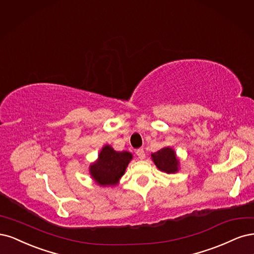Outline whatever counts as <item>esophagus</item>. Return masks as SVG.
I'll return each mask as SVG.
<instances>
[{
	"instance_id": "1",
	"label": "esophagus",
	"mask_w": 254,
	"mask_h": 254,
	"mask_svg": "<svg viewBox=\"0 0 254 254\" xmlns=\"http://www.w3.org/2000/svg\"><path fill=\"white\" fill-rule=\"evenodd\" d=\"M136 154L139 159H144L145 158V152L143 149H138L136 150Z\"/></svg>"
}]
</instances>
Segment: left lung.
Segmentation results:
<instances>
[{
    "mask_svg": "<svg viewBox=\"0 0 254 254\" xmlns=\"http://www.w3.org/2000/svg\"><path fill=\"white\" fill-rule=\"evenodd\" d=\"M152 159L156 167L165 173H176L179 169V160L176 157V153L169 146L152 154Z\"/></svg>",
    "mask_w": 254,
    "mask_h": 254,
    "instance_id": "8db88e82",
    "label": "left lung"
}]
</instances>
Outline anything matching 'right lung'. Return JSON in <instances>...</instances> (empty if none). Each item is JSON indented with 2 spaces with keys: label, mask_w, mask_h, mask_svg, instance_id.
<instances>
[{
  "label": "right lung",
  "mask_w": 254,
  "mask_h": 254,
  "mask_svg": "<svg viewBox=\"0 0 254 254\" xmlns=\"http://www.w3.org/2000/svg\"><path fill=\"white\" fill-rule=\"evenodd\" d=\"M132 158L129 152H117L106 144L98 155L97 161L89 167V173L98 185L116 186Z\"/></svg>",
  "instance_id": "obj_1"
}]
</instances>
